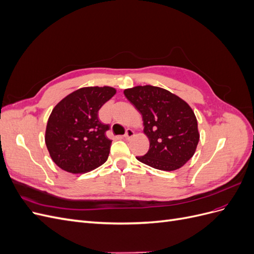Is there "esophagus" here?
<instances>
[{
	"instance_id": "1",
	"label": "esophagus",
	"mask_w": 254,
	"mask_h": 254,
	"mask_svg": "<svg viewBox=\"0 0 254 254\" xmlns=\"http://www.w3.org/2000/svg\"><path fill=\"white\" fill-rule=\"evenodd\" d=\"M133 135H134V131H133V130H132V129H127V130H126V133H125L124 136H125L126 140H130Z\"/></svg>"
}]
</instances>
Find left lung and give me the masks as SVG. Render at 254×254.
<instances>
[{"mask_svg":"<svg viewBox=\"0 0 254 254\" xmlns=\"http://www.w3.org/2000/svg\"><path fill=\"white\" fill-rule=\"evenodd\" d=\"M124 94L142 114L144 133L149 140L140 162L156 170L173 172L194 156L199 142L197 119L190 105L165 89L137 86Z\"/></svg>","mask_w":254,"mask_h":254,"instance_id":"8db88e82","label":"left lung"}]
</instances>
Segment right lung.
<instances>
[{"label": "right lung", "mask_w": 254, "mask_h": 254, "mask_svg": "<svg viewBox=\"0 0 254 254\" xmlns=\"http://www.w3.org/2000/svg\"><path fill=\"white\" fill-rule=\"evenodd\" d=\"M117 93L112 87L80 88L54 107L45 144L54 162L71 174H84L104 164L112 141L106 136L109 125L98 120V110Z\"/></svg>", "instance_id": "add662e5"}]
</instances>
